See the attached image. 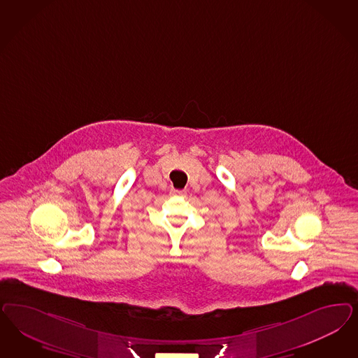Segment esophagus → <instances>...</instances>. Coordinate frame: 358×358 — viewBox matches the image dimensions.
Listing matches in <instances>:
<instances>
[{
    "label": "esophagus",
    "mask_w": 358,
    "mask_h": 358,
    "mask_svg": "<svg viewBox=\"0 0 358 358\" xmlns=\"http://www.w3.org/2000/svg\"><path fill=\"white\" fill-rule=\"evenodd\" d=\"M171 195L173 196H185V189H171Z\"/></svg>",
    "instance_id": "obj_1"
}]
</instances>
